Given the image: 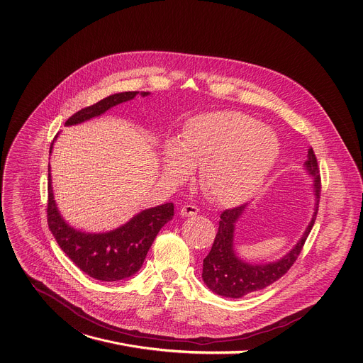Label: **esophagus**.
<instances>
[{
    "mask_svg": "<svg viewBox=\"0 0 363 363\" xmlns=\"http://www.w3.org/2000/svg\"><path fill=\"white\" fill-rule=\"evenodd\" d=\"M200 213L199 207L196 206H192V204H185L182 208H181V216L182 217H194Z\"/></svg>",
    "mask_w": 363,
    "mask_h": 363,
    "instance_id": "1",
    "label": "esophagus"
}]
</instances>
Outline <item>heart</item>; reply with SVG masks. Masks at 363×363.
I'll list each match as a JSON object with an SVG mask.
<instances>
[{"label":"heart","instance_id":"b5f03b06","mask_svg":"<svg viewBox=\"0 0 363 363\" xmlns=\"http://www.w3.org/2000/svg\"><path fill=\"white\" fill-rule=\"evenodd\" d=\"M275 131L243 113L216 111L192 118L179 139L164 146L163 169L171 179H188L201 167L200 184L224 207L247 201L267 182L279 159Z\"/></svg>","mask_w":363,"mask_h":363}]
</instances>
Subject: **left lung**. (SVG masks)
I'll return each instance as SVG.
<instances>
[{"label":"left lung","mask_w":363,"mask_h":363,"mask_svg":"<svg viewBox=\"0 0 363 363\" xmlns=\"http://www.w3.org/2000/svg\"><path fill=\"white\" fill-rule=\"evenodd\" d=\"M304 169L313 178V195L315 200L314 213L301 239L281 259L265 263H255L242 259L235 249V230L236 223L246 211L247 204L221 213L213 247L203 262V281L213 292L221 296H228V298H242L250 292L274 284L292 267L311 232L318 210L321 182L317 157L313 149H308Z\"/></svg>","instance_id":"obj_1"}]
</instances>
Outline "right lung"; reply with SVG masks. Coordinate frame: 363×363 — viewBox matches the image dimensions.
I'll use <instances>...</instances> for the list:
<instances>
[{
  "mask_svg": "<svg viewBox=\"0 0 363 363\" xmlns=\"http://www.w3.org/2000/svg\"><path fill=\"white\" fill-rule=\"evenodd\" d=\"M138 94L147 96L150 92L127 91L108 95L96 104L75 113L67 120L65 125H77L101 116L121 103L133 100ZM52 149L53 143L50 146V153ZM48 191V224L52 235L60 249L75 265L98 281L113 282L135 275L142 268L159 230L174 217V204L167 203L138 213L125 224L110 230V232L86 233L71 227L59 213L53 196L50 164Z\"/></svg>",
  "mask_w": 363,
  "mask_h": 363,
  "instance_id": "obj_1",
  "label": "right lung"
}]
</instances>
